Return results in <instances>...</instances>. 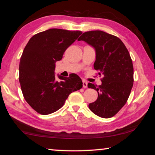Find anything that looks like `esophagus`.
Here are the masks:
<instances>
[{"label":"esophagus","instance_id":"obj_1","mask_svg":"<svg viewBox=\"0 0 155 155\" xmlns=\"http://www.w3.org/2000/svg\"><path fill=\"white\" fill-rule=\"evenodd\" d=\"M83 87L84 88L87 87V82L86 81H85V80L83 81Z\"/></svg>","mask_w":155,"mask_h":155}]
</instances>
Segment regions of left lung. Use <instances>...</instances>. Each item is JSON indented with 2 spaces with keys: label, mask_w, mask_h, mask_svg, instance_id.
Masks as SVG:
<instances>
[{
  "label": "left lung",
  "mask_w": 155,
  "mask_h": 155,
  "mask_svg": "<svg viewBox=\"0 0 155 155\" xmlns=\"http://www.w3.org/2000/svg\"><path fill=\"white\" fill-rule=\"evenodd\" d=\"M78 41L83 40L96 50L94 69L99 71L102 85L89 83L87 87L98 92V98L89 104L94 114L109 118L124 107L133 85V65L127 47L117 37L102 31H87Z\"/></svg>",
  "instance_id": "8db88e82"
}]
</instances>
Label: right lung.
Returning a JSON list of instances; mask_svg holds the SVG:
<instances>
[{"label": "right lung", "mask_w": 155, "mask_h": 155, "mask_svg": "<svg viewBox=\"0 0 155 155\" xmlns=\"http://www.w3.org/2000/svg\"><path fill=\"white\" fill-rule=\"evenodd\" d=\"M81 34L80 31L51 28L34 35L26 45L20 57L19 81L25 101L38 114L57 111L70 94L82 88L77 74L59 76L57 81L54 73L56 61Z\"/></svg>", "instance_id": "obj_1"}]
</instances>
